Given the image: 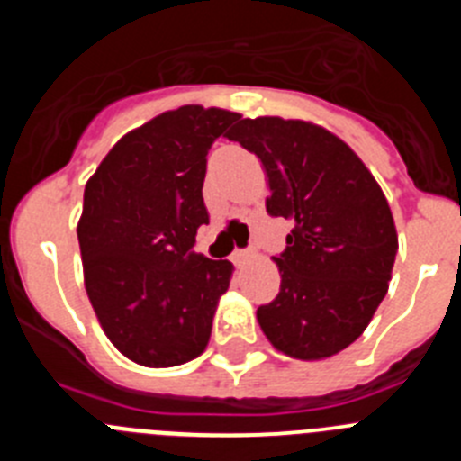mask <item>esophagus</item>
I'll list each match as a JSON object with an SVG mask.
<instances>
[{
  "label": "esophagus",
  "mask_w": 461,
  "mask_h": 461,
  "mask_svg": "<svg viewBox=\"0 0 461 461\" xmlns=\"http://www.w3.org/2000/svg\"><path fill=\"white\" fill-rule=\"evenodd\" d=\"M251 256H254V251H251V249H235L233 256H230V260H233L235 266L240 267V266H244V263H247Z\"/></svg>",
  "instance_id": "1"
}]
</instances>
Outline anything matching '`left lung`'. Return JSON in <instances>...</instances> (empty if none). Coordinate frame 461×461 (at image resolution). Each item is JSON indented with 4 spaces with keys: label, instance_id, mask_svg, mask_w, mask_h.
I'll list each match as a JSON object with an SVG mask.
<instances>
[{
    "label": "left lung",
    "instance_id": "1",
    "mask_svg": "<svg viewBox=\"0 0 461 461\" xmlns=\"http://www.w3.org/2000/svg\"><path fill=\"white\" fill-rule=\"evenodd\" d=\"M266 168L270 217L293 223L275 256L279 295L256 312L276 351L323 360L351 346L388 293L397 256L393 212L367 166L328 129L256 117L228 133Z\"/></svg>",
    "mask_w": 461,
    "mask_h": 461
}]
</instances>
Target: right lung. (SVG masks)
<instances>
[{
	"instance_id": "add662e5",
	"label": "right lung",
	"mask_w": 461,
	"mask_h": 461,
	"mask_svg": "<svg viewBox=\"0 0 461 461\" xmlns=\"http://www.w3.org/2000/svg\"><path fill=\"white\" fill-rule=\"evenodd\" d=\"M242 115L182 105L117 140L85 185L78 242L85 288L105 337L142 367L205 351L233 263L195 254L210 223L207 152Z\"/></svg>"
}]
</instances>
